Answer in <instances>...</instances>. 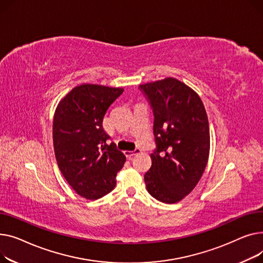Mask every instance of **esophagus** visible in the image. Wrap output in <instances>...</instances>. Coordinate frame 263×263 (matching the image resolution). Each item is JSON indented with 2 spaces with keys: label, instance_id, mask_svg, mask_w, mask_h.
I'll list each match as a JSON object with an SVG mask.
<instances>
[{
  "label": "esophagus",
  "instance_id": "34e87169",
  "mask_svg": "<svg viewBox=\"0 0 263 263\" xmlns=\"http://www.w3.org/2000/svg\"><path fill=\"white\" fill-rule=\"evenodd\" d=\"M139 153H141V149H140V148H136L135 151H125V152H124L126 157H133V156L137 155V154H139Z\"/></svg>",
  "mask_w": 263,
  "mask_h": 263
}]
</instances>
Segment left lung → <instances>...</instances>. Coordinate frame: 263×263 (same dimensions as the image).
I'll return each instance as SVG.
<instances>
[{
    "mask_svg": "<svg viewBox=\"0 0 263 263\" xmlns=\"http://www.w3.org/2000/svg\"><path fill=\"white\" fill-rule=\"evenodd\" d=\"M154 112L156 149L144 175L148 193L174 204L186 197L202 177L210 149L209 122L196 92L182 82L164 80L140 85Z\"/></svg>",
    "mask_w": 263,
    "mask_h": 263,
    "instance_id": "1",
    "label": "left lung"
}]
</instances>
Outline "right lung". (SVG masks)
Instances as JSON below:
<instances>
[{"mask_svg": "<svg viewBox=\"0 0 263 263\" xmlns=\"http://www.w3.org/2000/svg\"><path fill=\"white\" fill-rule=\"evenodd\" d=\"M123 88L95 84L74 87L59 102L53 120L55 157L61 174L73 190L98 199L114 190L126 158L117 145L107 144L103 119Z\"/></svg>", "mask_w": 263, "mask_h": 263, "instance_id": "1", "label": "right lung"}]
</instances>
